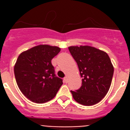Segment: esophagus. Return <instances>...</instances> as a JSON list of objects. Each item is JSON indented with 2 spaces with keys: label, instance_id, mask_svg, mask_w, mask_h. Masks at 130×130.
<instances>
[{
  "label": "esophagus",
  "instance_id": "esophagus-1",
  "mask_svg": "<svg viewBox=\"0 0 130 130\" xmlns=\"http://www.w3.org/2000/svg\"><path fill=\"white\" fill-rule=\"evenodd\" d=\"M64 82H65V83H67V77H64Z\"/></svg>",
  "mask_w": 130,
  "mask_h": 130
}]
</instances>
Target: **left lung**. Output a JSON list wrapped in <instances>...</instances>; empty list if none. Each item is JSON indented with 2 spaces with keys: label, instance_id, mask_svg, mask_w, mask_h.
<instances>
[{
  "label": "left lung",
  "instance_id": "obj_1",
  "mask_svg": "<svg viewBox=\"0 0 130 130\" xmlns=\"http://www.w3.org/2000/svg\"><path fill=\"white\" fill-rule=\"evenodd\" d=\"M69 50L82 77L81 88L71 90L73 99L85 106L99 103L110 88L114 72L109 55L90 46H72Z\"/></svg>",
  "mask_w": 130,
  "mask_h": 130
}]
</instances>
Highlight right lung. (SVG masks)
I'll use <instances>...</instances> for the list:
<instances>
[{
	"instance_id": "1",
	"label": "right lung",
	"mask_w": 130,
	"mask_h": 130,
	"mask_svg": "<svg viewBox=\"0 0 130 130\" xmlns=\"http://www.w3.org/2000/svg\"><path fill=\"white\" fill-rule=\"evenodd\" d=\"M58 46L40 44L19 55L14 73L19 90L27 99L44 103L56 96L63 80L55 74L51 60L60 52Z\"/></svg>"
}]
</instances>
